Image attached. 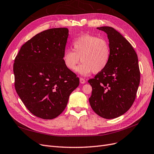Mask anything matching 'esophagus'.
<instances>
[{
	"mask_svg": "<svg viewBox=\"0 0 154 154\" xmlns=\"http://www.w3.org/2000/svg\"><path fill=\"white\" fill-rule=\"evenodd\" d=\"M80 82H81V84H84V83L86 82V80H85V79H84L81 77V78H80Z\"/></svg>",
	"mask_w": 154,
	"mask_h": 154,
	"instance_id": "obj_1",
	"label": "esophagus"
}]
</instances>
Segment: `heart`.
Masks as SVG:
<instances>
[{
    "mask_svg": "<svg viewBox=\"0 0 154 154\" xmlns=\"http://www.w3.org/2000/svg\"><path fill=\"white\" fill-rule=\"evenodd\" d=\"M72 48L73 51L68 49L64 51L63 63L69 70L73 72L81 58L82 63L77 72L82 75H88L91 72H100L110 61V45L104 38L83 34L73 39Z\"/></svg>",
    "mask_w": 154,
    "mask_h": 154,
    "instance_id": "1",
    "label": "heart"
}]
</instances>
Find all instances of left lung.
<instances>
[{
  "instance_id": "8db88e82",
  "label": "left lung",
  "mask_w": 154,
  "mask_h": 154,
  "mask_svg": "<svg viewBox=\"0 0 154 154\" xmlns=\"http://www.w3.org/2000/svg\"><path fill=\"white\" fill-rule=\"evenodd\" d=\"M97 29L107 34L111 58L107 66L88 81L92 87L89 101L98 116L112 119L123 115L132 106L140 71L136 52L120 32L111 27Z\"/></svg>"
}]
</instances>
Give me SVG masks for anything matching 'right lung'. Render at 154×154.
Wrapping results in <instances>:
<instances>
[{
    "label": "right lung",
    "instance_id": "right-lung-1",
    "mask_svg": "<svg viewBox=\"0 0 154 154\" xmlns=\"http://www.w3.org/2000/svg\"><path fill=\"white\" fill-rule=\"evenodd\" d=\"M68 36L67 28L39 32L23 45L14 59L16 91L27 109L44 120L60 115L79 84L63 61Z\"/></svg>",
    "mask_w": 154,
    "mask_h": 154
}]
</instances>
